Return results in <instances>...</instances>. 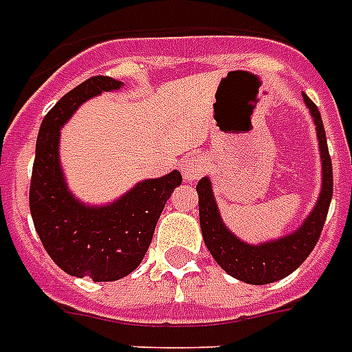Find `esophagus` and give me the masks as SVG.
I'll list each match as a JSON object with an SVG mask.
<instances>
[{"label": "esophagus", "mask_w": 352, "mask_h": 352, "mask_svg": "<svg viewBox=\"0 0 352 352\" xmlns=\"http://www.w3.org/2000/svg\"><path fill=\"white\" fill-rule=\"evenodd\" d=\"M179 168H181L184 181L195 182L199 177L204 175V173L208 171V160H206L204 155H186V157L181 160Z\"/></svg>", "instance_id": "obj_1"}]
</instances>
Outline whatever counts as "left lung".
Here are the masks:
<instances>
[{"instance_id": "8db88e82", "label": "left lung", "mask_w": 352, "mask_h": 352, "mask_svg": "<svg viewBox=\"0 0 352 352\" xmlns=\"http://www.w3.org/2000/svg\"><path fill=\"white\" fill-rule=\"evenodd\" d=\"M301 95L316 126L318 149L322 160V188L312 210L296 230L261 243L243 241L226 226L221 217L217 199L214 195V184L210 177H203L197 182L199 223H201L204 245L217 265L228 276L239 279L243 283H274L294 272L316 246L327 217L329 204L333 199V166L329 157L327 137L316 104L305 93Z\"/></svg>"}]
</instances>
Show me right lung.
I'll use <instances>...</instances> for the list:
<instances>
[{
  "mask_svg": "<svg viewBox=\"0 0 352 352\" xmlns=\"http://www.w3.org/2000/svg\"><path fill=\"white\" fill-rule=\"evenodd\" d=\"M124 82L93 76L56 102L41 122L30 179V215L51 259L63 272L93 281H117L142 263L160 214L179 184L181 171L138 181L111 203L80 201L60 160L62 127L78 107Z\"/></svg>",
  "mask_w": 352,
  "mask_h": 352,
  "instance_id": "obj_1",
  "label": "right lung"
}]
</instances>
